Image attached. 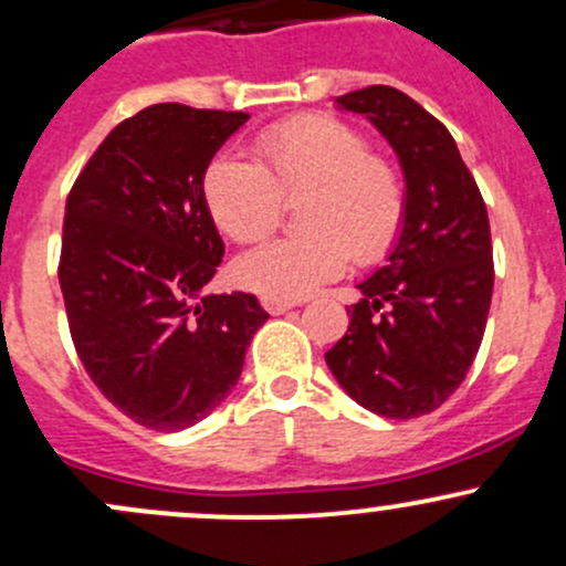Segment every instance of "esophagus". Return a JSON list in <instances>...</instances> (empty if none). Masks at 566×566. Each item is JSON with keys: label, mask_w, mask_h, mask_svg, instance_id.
Masks as SVG:
<instances>
[{"label": "esophagus", "mask_w": 566, "mask_h": 566, "mask_svg": "<svg viewBox=\"0 0 566 566\" xmlns=\"http://www.w3.org/2000/svg\"><path fill=\"white\" fill-rule=\"evenodd\" d=\"M295 303L293 301H273V297H263V308L269 314H284V312H290V308H293Z\"/></svg>", "instance_id": "obj_1"}]
</instances>
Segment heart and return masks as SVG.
<instances>
[{
  "instance_id": "b5f03b06",
  "label": "heart",
  "mask_w": 566,
  "mask_h": 566,
  "mask_svg": "<svg viewBox=\"0 0 566 566\" xmlns=\"http://www.w3.org/2000/svg\"><path fill=\"white\" fill-rule=\"evenodd\" d=\"M254 160L220 153L203 171V201L222 233L241 244L276 228L284 198L306 196V233L241 254L233 279L273 301H301L346 271L392 250L406 220V185L370 153L363 132L331 115H297L254 139Z\"/></svg>"
}]
</instances>
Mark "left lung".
<instances>
[{
  "instance_id": "obj_1",
  "label": "left lung",
  "mask_w": 566,
  "mask_h": 566,
  "mask_svg": "<svg viewBox=\"0 0 566 566\" xmlns=\"http://www.w3.org/2000/svg\"><path fill=\"white\" fill-rule=\"evenodd\" d=\"M384 134L406 177L387 263L359 282L349 331L325 354L352 400L387 419L443 406L473 365L494 290L486 203L449 128L389 85L335 98Z\"/></svg>"
}]
</instances>
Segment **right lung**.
Returning <instances> with one entry per match:
<instances>
[{
	"label": "right lung",
	"mask_w": 566,
	"mask_h": 566,
	"mask_svg": "<svg viewBox=\"0 0 566 566\" xmlns=\"http://www.w3.org/2000/svg\"><path fill=\"white\" fill-rule=\"evenodd\" d=\"M247 112L153 104L109 132L66 198L59 282L80 363L117 411L177 432L231 395L269 314L207 293L226 244L209 160Z\"/></svg>",
	"instance_id": "add662e5"
}]
</instances>
